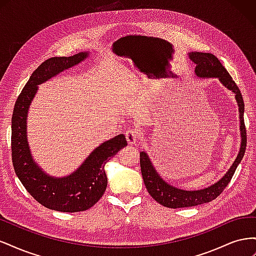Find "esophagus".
<instances>
[{"label": "esophagus", "mask_w": 256, "mask_h": 256, "mask_svg": "<svg viewBox=\"0 0 256 256\" xmlns=\"http://www.w3.org/2000/svg\"><path fill=\"white\" fill-rule=\"evenodd\" d=\"M138 138H140V134H138V131L134 129H128L126 131V140L129 144H136Z\"/></svg>", "instance_id": "34e87169"}]
</instances>
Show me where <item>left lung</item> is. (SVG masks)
I'll return each mask as SVG.
<instances>
[{"label": "left lung", "instance_id": "1", "mask_svg": "<svg viewBox=\"0 0 256 256\" xmlns=\"http://www.w3.org/2000/svg\"><path fill=\"white\" fill-rule=\"evenodd\" d=\"M189 56L192 62H194L196 64V74L198 76H202V78H218L224 86L230 90L235 94L239 106L240 124H242L240 125V131H242V146H240V150L235 162L230 166L228 173L218 182H216L214 184L210 186V187L198 191H186L177 189L166 184L164 180H162V178L158 175L156 170L152 166L147 154L141 152L140 166L145 187L156 202L168 208L192 207L209 203L212 200L218 198L230 182L232 177H233L238 164L244 157L246 146V130L244 120V104L242 95L240 92L237 84L228 72L226 69L221 64L218 58L214 56V54L204 52H192L189 54Z\"/></svg>", "mask_w": 256, "mask_h": 256}]
</instances>
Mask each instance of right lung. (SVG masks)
I'll return each mask as SVG.
<instances>
[{
    "mask_svg": "<svg viewBox=\"0 0 256 256\" xmlns=\"http://www.w3.org/2000/svg\"><path fill=\"white\" fill-rule=\"evenodd\" d=\"M86 56L88 53H79L68 58H51L42 62L30 76L14 106L12 160L14 172L30 194L38 203L52 210L76 212L94 206L106 189V164L122 147L127 145L125 136H116L98 146L74 174L63 178L47 176L30 157L26 141V114L37 92V85L64 69L80 63Z\"/></svg>",
    "mask_w": 256,
    "mask_h": 256,
    "instance_id": "right-lung-1",
    "label": "right lung"
}]
</instances>
